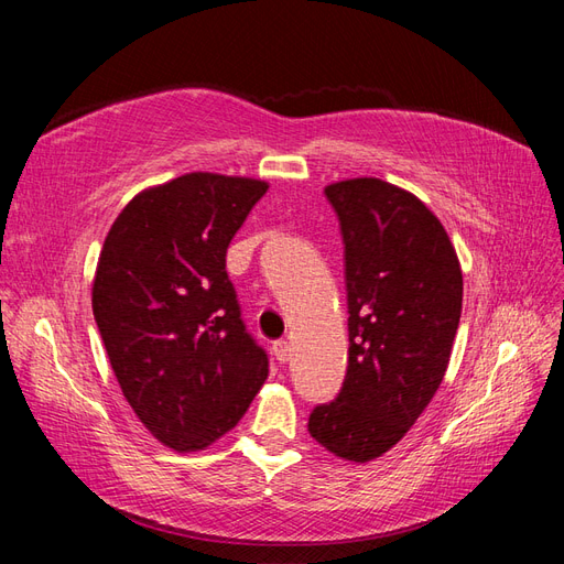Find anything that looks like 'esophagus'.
<instances>
[{
    "instance_id": "esophagus-1",
    "label": "esophagus",
    "mask_w": 564,
    "mask_h": 564,
    "mask_svg": "<svg viewBox=\"0 0 564 564\" xmlns=\"http://www.w3.org/2000/svg\"><path fill=\"white\" fill-rule=\"evenodd\" d=\"M272 352H275V357H278L280 362H286V357H289V340H284V338L275 340V344H272Z\"/></svg>"
}]
</instances>
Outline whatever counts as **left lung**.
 Returning <instances> with one entry per match:
<instances>
[{
    "label": "left lung",
    "instance_id": "left-lung-1",
    "mask_svg": "<svg viewBox=\"0 0 564 564\" xmlns=\"http://www.w3.org/2000/svg\"><path fill=\"white\" fill-rule=\"evenodd\" d=\"M346 245L348 371L308 431L334 456L367 464L409 433L437 392L464 301L456 249L404 187L348 178L324 187Z\"/></svg>",
    "mask_w": 564,
    "mask_h": 564
}]
</instances>
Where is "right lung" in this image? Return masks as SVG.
Listing matches in <instances>:
<instances>
[{
  "label": "right lung",
  "instance_id": "1",
  "mask_svg": "<svg viewBox=\"0 0 564 564\" xmlns=\"http://www.w3.org/2000/svg\"><path fill=\"white\" fill-rule=\"evenodd\" d=\"M268 183L209 172L152 185L119 212L98 256L94 317L139 421L176 452L232 431L268 379L226 251Z\"/></svg>",
  "mask_w": 564,
  "mask_h": 564
}]
</instances>
